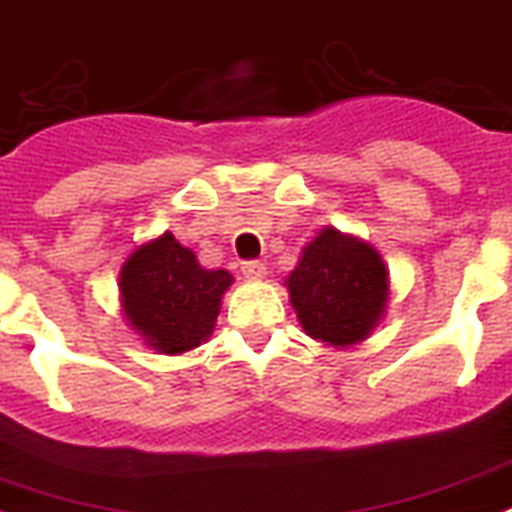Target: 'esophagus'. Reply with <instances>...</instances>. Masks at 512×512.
Segmentation results:
<instances>
[{
	"label": "esophagus",
	"mask_w": 512,
	"mask_h": 512,
	"mask_svg": "<svg viewBox=\"0 0 512 512\" xmlns=\"http://www.w3.org/2000/svg\"><path fill=\"white\" fill-rule=\"evenodd\" d=\"M240 269H243V274H246V277H251V279H261L266 274V266L261 264V261H243V266H240Z\"/></svg>",
	"instance_id": "1"
}]
</instances>
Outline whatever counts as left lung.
<instances>
[{
    "label": "left lung",
    "instance_id": "8db88e82",
    "mask_svg": "<svg viewBox=\"0 0 512 512\" xmlns=\"http://www.w3.org/2000/svg\"><path fill=\"white\" fill-rule=\"evenodd\" d=\"M300 326L331 347L368 339L388 300V269L375 248L326 227L287 277Z\"/></svg>",
    "mask_w": 512,
    "mask_h": 512
}]
</instances>
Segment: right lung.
Listing matches in <instances>:
<instances>
[{
    "label": "right lung",
    "instance_id": "1",
    "mask_svg": "<svg viewBox=\"0 0 512 512\" xmlns=\"http://www.w3.org/2000/svg\"><path fill=\"white\" fill-rule=\"evenodd\" d=\"M230 285L233 274L204 269L173 233L139 246L119 277L126 321L163 355H181L207 342Z\"/></svg>",
    "mask_w": 512,
    "mask_h": 512
}]
</instances>
